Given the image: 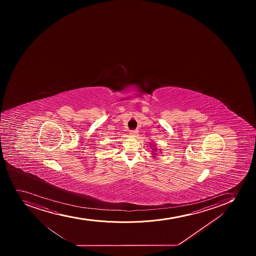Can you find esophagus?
<instances>
[{"label":"esophagus","instance_id":"34e87169","mask_svg":"<svg viewBox=\"0 0 256 256\" xmlns=\"http://www.w3.org/2000/svg\"><path fill=\"white\" fill-rule=\"evenodd\" d=\"M130 134H131L132 137H137L138 135V131H137V130H134V131H132Z\"/></svg>","mask_w":256,"mask_h":256}]
</instances>
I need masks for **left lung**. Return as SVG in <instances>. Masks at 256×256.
Segmentation results:
<instances>
[{"label":"left lung","mask_w":256,"mask_h":256,"mask_svg":"<svg viewBox=\"0 0 256 256\" xmlns=\"http://www.w3.org/2000/svg\"><path fill=\"white\" fill-rule=\"evenodd\" d=\"M151 147H152V150H154V152H155V154L154 152H152V154H154L152 155H154V154H156V151H157V148H156V147H155L154 145H151ZM152 152H154V151H152Z\"/></svg>","instance_id":"1"}]
</instances>
